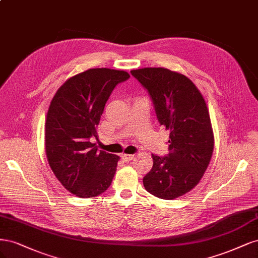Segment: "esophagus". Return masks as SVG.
Listing matches in <instances>:
<instances>
[{"mask_svg":"<svg viewBox=\"0 0 258 258\" xmlns=\"http://www.w3.org/2000/svg\"><path fill=\"white\" fill-rule=\"evenodd\" d=\"M135 155L133 154H122V160L124 162H131L133 159H134Z\"/></svg>","mask_w":258,"mask_h":258,"instance_id":"esophagus-1","label":"esophagus"}]
</instances>
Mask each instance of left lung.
<instances>
[{"label":"left lung","mask_w":258,"mask_h":258,"mask_svg":"<svg viewBox=\"0 0 258 258\" xmlns=\"http://www.w3.org/2000/svg\"><path fill=\"white\" fill-rule=\"evenodd\" d=\"M151 96L157 121L169 131L167 156L152 154V169L144 177L149 193L178 198L193 189L210 163L214 136L205 98L184 75L163 68L131 71Z\"/></svg>","instance_id":"1"}]
</instances>
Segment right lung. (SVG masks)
Returning <instances> with one entry per match:
<instances>
[{"instance_id":"obj_1","label":"right lung","mask_w":258,"mask_h":258,"mask_svg":"<svg viewBox=\"0 0 258 258\" xmlns=\"http://www.w3.org/2000/svg\"><path fill=\"white\" fill-rule=\"evenodd\" d=\"M128 78L124 71L90 69L66 80L52 98L46 155L56 179L74 195L95 197L111 184L120 156L98 150L92 141L112 90Z\"/></svg>"}]
</instances>
